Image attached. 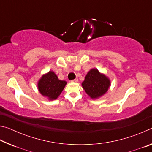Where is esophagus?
Returning a JSON list of instances; mask_svg holds the SVG:
<instances>
[{
  "label": "esophagus",
  "instance_id": "1",
  "mask_svg": "<svg viewBox=\"0 0 152 152\" xmlns=\"http://www.w3.org/2000/svg\"><path fill=\"white\" fill-rule=\"evenodd\" d=\"M72 82H78V78H75L74 80H73L71 81Z\"/></svg>",
  "mask_w": 152,
  "mask_h": 152
}]
</instances>
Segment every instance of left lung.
<instances>
[{
    "instance_id": "obj_1",
    "label": "left lung",
    "mask_w": 152,
    "mask_h": 152,
    "mask_svg": "<svg viewBox=\"0 0 152 152\" xmlns=\"http://www.w3.org/2000/svg\"><path fill=\"white\" fill-rule=\"evenodd\" d=\"M110 85L109 79L94 68L88 72L82 83L84 90L91 99H97L106 93Z\"/></svg>"
}]
</instances>
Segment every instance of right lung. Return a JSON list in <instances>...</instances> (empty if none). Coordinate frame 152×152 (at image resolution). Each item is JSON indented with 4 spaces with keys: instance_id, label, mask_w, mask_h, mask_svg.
<instances>
[{
    "instance_id": "1",
    "label": "right lung",
    "mask_w": 152,
    "mask_h": 152,
    "mask_svg": "<svg viewBox=\"0 0 152 152\" xmlns=\"http://www.w3.org/2000/svg\"><path fill=\"white\" fill-rule=\"evenodd\" d=\"M66 83V81L59 80L53 72L50 71L38 82V89L43 96L50 100H55L62 92Z\"/></svg>"
}]
</instances>
